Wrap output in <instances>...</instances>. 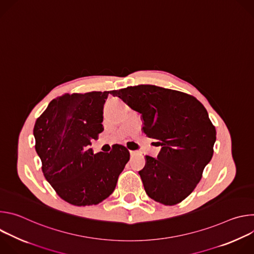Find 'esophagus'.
I'll use <instances>...</instances> for the list:
<instances>
[{"label": "esophagus", "mask_w": 254, "mask_h": 254, "mask_svg": "<svg viewBox=\"0 0 254 254\" xmlns=\"http://www.w3.org/2000/svg\"><path fill=\"white\" fill-rule=\"evenodd\" d=\"M129 154H130V156H134L136 154V152L135 151H129Z\"/></svg>", "instance_id": "34e87169"}]
</instances>
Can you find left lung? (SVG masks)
I'll list each match as a JSON object with an SVG mask.
<instances>
[{
  "mask_svg": "<svg viewBox=\"0 0 254 254\" xmlns=\"http://www.w3.org/2000/svg\"><path fill=\"white\" fill-rule=\"evenodd\" d=\"M111 94L140 114L142 131L162 148L157 159L146 156L138 172L144 191L167 206L182 202L196 188L213 156L216 129L206 108L190 94L150 84Z\"/></svg>",
  "mask_w": 254,
  "mask_h": 254,
  "instance_id": "left-lung-1",
  "label": "left lung"
}]
</instances>
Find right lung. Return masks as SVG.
Masks as SVG:
<instances>
[{"label":"right lung","mask_w":254,"mask_h":254,"mask_svg":"<svg viewBox=\"0 0 254 254\" xmlns=\"http://www.w3.org/2000/svg\"><path fill=\"white\" fill-rule=\"evenodd\" d=\"M110 91L65 93L53 99L34 126L35 149L46 180L58 196L75 206L96 205L116 189L129 160L123 144L93 154L92 139L103 130Z\"/></svg>","instance_id":"1"}]
</instances>
